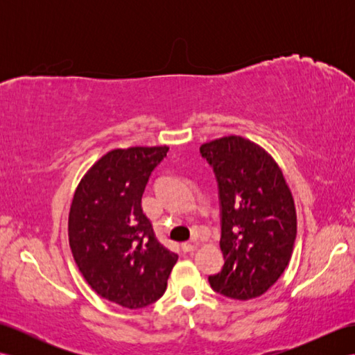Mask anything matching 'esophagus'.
Here are the masks:
<instances>
[{
	"instance_id": "34e87169",
	"label": "esophagus",
	"mask_w": 355,
	"mask_h": 355,
	"mask_svg": "<svg viewBox=\"0 0 355 355\" xmlns=\"http://www.w3.org/2000/svg\"><path fill=\"white\" fill-rule=\"evenodd\" d=\"M182 248H183V252H186V253L195 252L198 248V241L195 239V241H191V243H184V244H182Z\"/></svg>"
}]
</instances>
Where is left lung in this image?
Masks as SVG:
<instances>
[{
	"label": "left lung",
	"instance_id": "left-lung-1",
	"mask_svg": "<svg viewBox=\"0 0 355 355\" xmlns=\"http://www.w3.org/2000/svg\"><path fill=\"white\" fill-rule=\"evenodd\" d=\"M200 154L212 166L221 210L224 267L209 276L225 297H259L291 258L296 209L277 163L256 143L229 135L205 143Z\"/></svg>",
	"mask_w": 355,
	"mask_h": 355
}]
</instances>
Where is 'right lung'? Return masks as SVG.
I'll return each mask as SVG.
<instances>
[{
    "label": "right lung",
    "instance_id": "add662e5",
    "mask_svg": "<svg viewBox=\"0 0 355 355\" xmlns=\"http://www.w3.org/2000/svg\"><path fill=\"white\" fill-rule=\"evenodd\" d=\"M168 146L114 149L80 180L69 239L82 276L99 296L131 310L163 296L178 254L157 239L141 197Z\"/></svg>",
    "mask_w": 355,
    "mask_h": 355
}]
</instances>
